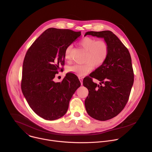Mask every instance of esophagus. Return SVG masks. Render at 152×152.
I'll return each mask as SVG.
<instances>
[{
	"label": "esophagus",
	"instance_id": "esophagus-1",
	"mask_svg": "<svg viewBox=\"0 0 152 152\" xmlns=\"http://www.w3.org/2000/svg\"><path fill=\"white\" fill-rule=\"evenodd\" d=\"M79 80H80V82L81 85H82V84H83V78H82V77H79Z\"/></svg>",
	"mask_w": 152,
	"mask_h": 152
}]
</instances>
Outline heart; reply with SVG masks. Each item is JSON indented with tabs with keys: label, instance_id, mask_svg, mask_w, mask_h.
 I'll return each mask as SVG.
<instances>
[{
	"label": "heart",
	"instance_id": "b5f03b06",
	"mask_svg": "<svg viewBox=\"0 0 152 152\" xmlns=\"http://www.w3.org/2000/svg\"><path fill=\"white\" fill-rule=\"evenodd\" d=\"M79 45L87 51L85 61L83 64H75L70 66L67 71L78 76H83L91 72L94 66L100 67L104 62L109 54V45L104 40H97L95 38L86 37L82 38ZM72 46H69L65 51L64 58L66 61L71 60Z\"/></svg>",
	"mask_w": 152,
	"mask_h": 152
}]
</instances>
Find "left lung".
Listing matches in <instances>:
<instances>
[{
	"label": "left lung",
	"mask_w": 152,
	"mask_h": 152,
	"mask_svg": "<svg viewBox=\"0 0 152 152\" xmlns=\"http://www.w3.org/2000/svg\"><path fill=\"white\" fill-rule=\"evenodd\" d=\"M87 35L103 38L109 45L104 62L83 81L89 91L85 100L86 112L96 120L105 121L117 116L128 101L134 80L131 57L113 32L90 31L85 36ZM92 77L99 80L100 85L93 83Z\"/></svg>",
	"instance_id": "8db88e82"
}]
</instances>
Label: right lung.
<instances>
[{
	"label": "right lung",
	"instance_id": "add662e5",
	"mask_svg": "<svg viewBox=\"0 0 152 152\" xmlns=\"http://www.w3.org/2000/svg\"><path fill=\"white\" fill-rule=\"evenodd\" d=\"M80 32L49 28L34 42L25 55L21 91L31 109L45 120H55L66 114L71 98L80 86L73 73H67L61 82L53 80L59 66L64 64L66 49Z\"/></svg>",
	"mask_w": 152,
	"mask_h": 152
}]
</instances>
